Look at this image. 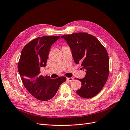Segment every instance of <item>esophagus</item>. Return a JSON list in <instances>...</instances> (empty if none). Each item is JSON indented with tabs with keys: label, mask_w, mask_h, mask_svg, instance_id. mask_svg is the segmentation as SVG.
<instances>
[{
	"label": "esophagus",
	"mask_w": 130,
	"mask_h": 130,
	"mask_svg": "<svg viewBox=\"0 0 130 130\" xmlns=\"http://www.w3.org/2000/svg\"><path fill=\"white\" fill-rule=\"evenodd\" d=\"M67 80H68V81H69V82H72L73 80V78H67Z\"/></svg>",
	"instance_id": "esophagus-1"
}]
</instances>
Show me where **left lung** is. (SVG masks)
Wrapping results in <instances>:
<instances>
[{"mask_svg": "<svg viewBox=\"0 0 130 130\" xmlns=\"http://www.w3.org/2000/svg\"><path fill=\"white\" fill-rule=\"evenodd\" d=\"M66 40L71 51L74 61L81 64L85 70V78L78 79L82 87L76 91L85 98L97 95L105 84L109 75L107 52L95 36L86 33H76L61 37Z\"/></svg>", "mask_w": 130, "mask_h": 130, "instance_id": "1", "label": "left lung"}]
</instances>
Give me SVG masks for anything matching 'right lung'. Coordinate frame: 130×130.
I'll return each instance as SVG.
<instances>
[{"label":"right lung","mask_w":130,"mask_h":130,"mask_svg":"<svg viewBox=\"0 0 130 130\" xmlns=\"http://www.w3.org/2000/svg\"><path fill=\"white\" fill-rule=\"evenodd\" d=\"M59 36H42L30 41L22 51L18 70L24 87L39 100L47 101L53 98L65 77L51 79L40 74L41 67H45L51 45Z\"/></svg>","instance_id":"obj_1"}]
</instances>
